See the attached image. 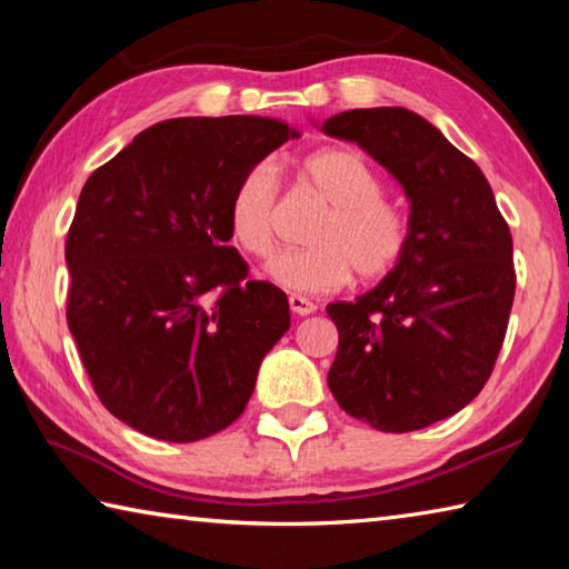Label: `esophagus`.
<instances>
[{"label":"esophagus","mask_w":569,"mask_h":569,"mask_svg":"<svg viewBox=\"0 0 569 569\" xmlns=\"http://www.w3.org/2000/svg\"><path fill=\"white\" fill-rule=\"evenodd\" d=\"M288 306H291V311H293L296 316H308V313L316 311L313 301H308V298L296 296V293H293L291 298H288Z\"/></svg>","instance_id":"1"}]
</instances>
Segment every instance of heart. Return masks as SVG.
Returning a JSON list of instances; mask_svg holds the SVG:
<instances>
[{
    "mask_svg": "<svg viewBox=\"0 0 569 569\" xmlns=\"http://www.w3.org/2000/svg\"><path fill=\"white\" fill-rule=\"evenodd\" d=\"M308 188L329 210L308 230L311 246L283 250L266 273L293 293H329L349 281H379L389 276L409 246V223L383 198L379 170L351 148H326L301 166ZM281 180L271 162H256L238 178L228 203L233 243L253 258L273 250Z\"/></svg>",
    "mask_w": 569,
    "mask_h": 569,
    "instance_id": "obj_1",
    "label": "heart"
}]
</instances>
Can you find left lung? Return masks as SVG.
Instances as JSON below:
<instances>
[{"label":"left lung","mask_w":569,"mask_h":569,"mask_svg":"<svg viewBox=\"0 0 569 569\" xmlns=\"http://www.w3.org/2000/svg\"><path fill=\"white\" fill-rule=\"evenodd\" d=\"M321 130L369 152L409 198L399 266L326 306L339 329L329 389L373 429L417 431L465 409L495 369L515 301L512 233L485 172L421 114L349 110Z\"/></svg>","instance_id":"left-lung-1"}]
</instances>
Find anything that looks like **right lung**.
Here are the masks:
<instances>
[{"instance_id":"obj_1","label":"right lung","mask_w":569,"mask_h":569,"mask_svg":"<svg viewBox=\"0 0 569 569\" xmlns=\"http://www.w3.org/2000/svg\"><path fill=\"white\" fill-rule=\"evenodd\" d=\"M298 138L256 114L142 130L84 182L67 233V326L112 417L198 441L243 413L291 326L288 298L226 246L238 178Z\"/></svg>"}]
</instances>
